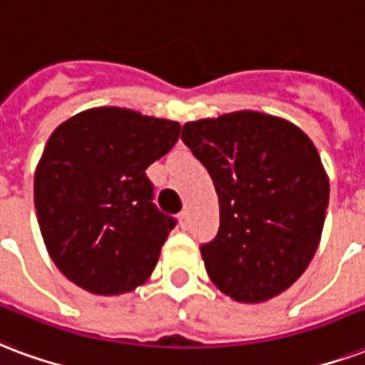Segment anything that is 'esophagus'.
Masks as SVG:
<instances>
[{"label":"esophagus","mask_w":365,"mask_h":365,"mask_svg":"<svg viewBox=\"0 0 365 365\" xmlns=\"http://www.w3.org/2000/svg\"><path fill=\"white\" fill-rule=\"evenodd\" d=\"M180 224H182L183 230L190 228V212H187V210H182V212H180Z\"/></svg>","instance_id":"esophagus-1"}]
</instances>
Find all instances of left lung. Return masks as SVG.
<instances>
[{
    "label": "left lung",
    "mask_w": 365,
    "mask_h": 365,
    "mask_svg": "<svg viewBox=\"0 0 365 365\" xmlns=\"http://www.w3.org/2000/svg\"><path fill=\"white\" fill-rule=\"evenodd\" d=\"M182 141L215 183L217 236L201 244L210 280L226 296L259 304L299 279L319 244L329 180L302 129L236 112L185 123Z\"/></svg>",
    "instance_id": "8db88e82"
}]
</instances>
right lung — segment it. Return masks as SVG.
<instances>
[{
    "label": "right lung",
    "instance_id": "1",
    "mask_svg": "<svg viewBox=\"0 0 365 365\" xmlns=\"http://www.w3.org/2000/svg\"><path fill=\"white\" fill-rule=\"evenodd\" d=\"M178 121L93 108L48 139L34 207L53 263L81 288L131 292L155 271L178 220L158 210L147 168L180 139Z\"/></svg>",
    "mask_w": 365,
    "mask_h": 365
}]
</instances>
